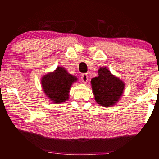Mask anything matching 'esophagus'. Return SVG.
Returning <instances> with one entry per match:
<instances>
[{
  "instance_id": "34e87169",
  "label": "esophagus",
  "mask_w": 159,
  "mask_h": 159,
  "mask_svg": "<svg viewBox=\"0 0 159 159\" xmlns=\"http://www.w3.org/2000/svg\"><path fill=\"white\" fill-rule=\"evenodd\" d=\"M88 76L87 74H83V75H82L81 76V80L82 82H83V83H87V82H88Z\"/></svg>"
}]
</instances>
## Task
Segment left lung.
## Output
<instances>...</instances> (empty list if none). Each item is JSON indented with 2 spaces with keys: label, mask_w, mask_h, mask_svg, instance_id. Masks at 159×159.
<instances>
[{
  "label": "left lung",
  "mask_w": 159,
  "mask_h": 159,
  "mask_svg": "<svg viewBox=\"0 0 159 159\" xmlns=\"http://www.w3.org/2000/svg\"><path fill=\"white\" fill-rule=\"evenodd\" d=\"M95 100L99 105L106 107L114 106L122 95L125 83L106 68L98 69V77L91 80Z\"/></svg>",
  "instance_id": "obj_1"
}]
</instances>
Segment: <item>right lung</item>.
Instances as JSON below:
<instances>
[{"label": "right lung", "instance_id": "obj_1", "mask_svg": "<svg viewBox=\"0 0 159 159\" xmlns=\"http://www.w3.org/2000/svg\"><path fill=\"white\" fill-rule=\"evenodd\" d=\"M77 78L63 67H57L53 72L42 77L41 84L45 95L53 103H62L69 99V93L72 83Z\"/></svg>", "mask_w": 159, "mask_h": 159}]
</instances>
